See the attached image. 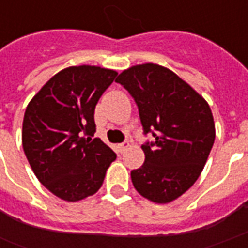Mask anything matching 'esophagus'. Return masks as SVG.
Instances as JSON below:
<instances>
[{
  "label": "esophagus",
  "mask_w": 248,
  "mask_h": 248,
  "mask_svg": "<svg viewBox=\"0 0 248 248\" xmlns=\"http://www.w3.org/2000/svg\"><path fill=\"white\" fill-rule=\"evenodd\" d=\"M130 146V142L129 140H124V142H122L121 145H119V149H121V151H124L127 147Z\"/></svg>",
  "instance_id": "esophagus-1"
}]
</instances>
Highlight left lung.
<instances>
[{"mask_svg": "<svg viewBox=\"0 0 248 248\" xmlns=\"http://www.w3.org/2000/svg\"><path fill=\"white\" fill-rule=\"evenodd\" d=\"M131 94L145 134L143 165L131 171L135 190L154 203L175 201L195 183L215 140V124L206 99L167 67L142 63L115 79Z\"/></svg>", "mask_w": 248, "mask_h": 248, "instance_id": "left-lung-1", "label": "left lung"}]
</instances>
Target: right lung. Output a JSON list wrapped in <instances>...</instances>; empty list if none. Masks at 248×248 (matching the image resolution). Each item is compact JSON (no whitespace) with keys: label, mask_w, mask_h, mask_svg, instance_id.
<instances>
[{"label":"right lung","mask_w":248,"mask_h":248,"mask_svg":"<svg viewBox=\"0 0 248 248\" xmlns=\"http://www.w3.org/2000/svg\"><path fill=\"white\" fill-rule=\"evenodd\" d=\"M117 71L66 67L46 82L26 108L22 146L31 170L56 197L78 202L101 188L115 153L95 133L94 110Z\"/></svg>","instance_id":"add662e5"}]
</instances>
